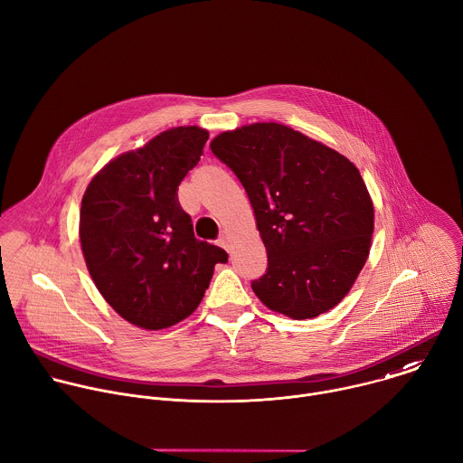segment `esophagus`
Returning <instances> with one entry per match:
<instances>
[{
	"label": "esophagus",
	"instance_id": "1",
	"mask_svg": "<svg viewBox=\"0 0 463 463\" xmlns=\"http://www.w3.org/2000/svg\"><path fill=\"white\" fill-rule=\"evenodd\" d=\"M218 245H220V247H223L225 250H231V249H229V240H227V236H225V234H222V236L218 238Z\"/></svg>",
	"mask_w": 463,
	"mask_h": 463
}]
</instances>
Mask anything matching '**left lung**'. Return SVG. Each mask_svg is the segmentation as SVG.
I'll return each instance as SVG.
<instances>
[{"mask_svg":"<svg viewBox=\"0 0 463 463\" xmlns=\"http://www.w3.org/2000/svg\"><path fill=\"white\" fill-rule=\"evenodd\" d=\"M211 150L243 185L267 249L254 294L292 320L336 307L367 261L374 229L354 164L279 123L222 132Z\"/></svg>","mask_w":463,"mask_h":463,"instance_id":"obj_1","label":"left lung"}]
</instances>
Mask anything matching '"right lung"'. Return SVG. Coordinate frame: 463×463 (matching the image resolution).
<instances>
[{"mask_svg":"<svg viewBox=\"0 0 463 463\" xmlns=\"http://www.w3.org/2000/svg\"><path fill=\"white\" fill-rule=\"evenodd\" d=\"M209 132L176 127L109 162L89 184L80 213L87 269L127 322L158 331L196 311L216 263L229 254L196 240L178 185L203 154Z\"/></svg>","mask_w":463,"mask_h":463,"instance_id":"obj_1","label":"right lung"}]
</instances>
